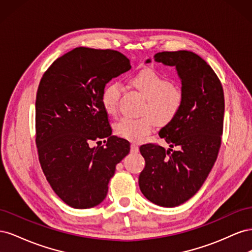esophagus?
<instances>
[{"label":"esophagus","instance_id":"34e87169","mask_svg":"<svg viewBox=\"0 0 252 252\" xmlns=\"http://www.w3.org/2000/svg\"><path fill=\"white\" fill-rule=\"evenodd\" d=\"M131 152H138L139 151V146L136 144H134V143H132L131 144Z\"/></svg>","mask_w":252,"mask_h":252}]
</instances>
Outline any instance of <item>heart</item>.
<instances>
[{
	"label": "heart",
	"mask_w": 252,
	"mask_h": 252,
	"mask_svg": "<svg viewBox=\"0 0 252 252\" xmlns=\"http://www.w3.org/2000/svg\"><path fill=\"white\" fill-rule=\"evenodd\" d=\"M129 84L145 97L142 107L144 116L125 117L116 124V132L122 138L139 142L148 135L156 122L165 125L177 116L184 102V91L154 68H145L129 80ZM122 94L120 83L108 82L101 93V103L109 116H116Z\"/></svg>",
	"instance_id": "b5f03b06"
}]
</instances>
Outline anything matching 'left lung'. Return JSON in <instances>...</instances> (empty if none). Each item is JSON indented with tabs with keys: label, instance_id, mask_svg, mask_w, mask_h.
Returning <instances> with one entry per match:
<instances>
[{
	"label": "left lung",
	"instance_id": "left-lung-1",
	"mask_svg": "<svg viewBox=\"0 0 252 252\" xmlns=\"http://www.w3.org/2000/svg\"><path fill=\"white\" fill-rule=\"evenodd\" d=\"M155 61L175 67L184 102L158 132L170 148L155 144L140 147L145 168L139 186L150 202L175 207L199 191L217 161L223 133L224 91L216 72L194 52L163 51L155 55ZM173 147L178 149L172 151Z\"/></svg>",
	"mask_w": 252,
	"mask_h": 252
}]
</instances>
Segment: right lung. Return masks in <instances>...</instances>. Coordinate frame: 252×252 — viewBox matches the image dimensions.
I'll return each instance as SVG.
<instances>
[{
  "label": "right lung",
  "mask_w": 252,
  "mask_h": 252,
  "mask_svg": "<svg viewBox=\"0 0 252 252\" xmlns=\"http://www.w3.org/2000/svg\"><path fill=\"white\" fill-rule=\"evenodd\" d=\"M130 68L119 51L78 47L57 59L41 79L35 100L39 161L53 191L72 208L102 203L117 164L130 151L128 141L111 135L101 103L103 87ZM102 138L108 139L106 145L91 146Z\"/></svg>",
  "instance_id": "obj_1"
}]
</instances>
